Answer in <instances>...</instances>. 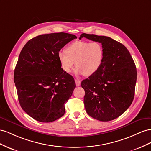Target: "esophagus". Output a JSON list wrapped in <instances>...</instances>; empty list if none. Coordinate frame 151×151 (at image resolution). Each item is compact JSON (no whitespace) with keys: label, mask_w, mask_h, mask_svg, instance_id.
<instances>
[{"label":"esophagus","mask_w":151,"mask_h":151,"mask_svg":"<svg viewBox=\"0 0 151 151\" xmlns=\"http://www.w3.org/2000/svg\"><path fill=\"white\" fill-rule=\"evenodd\" d=\"M75 83H76V85L77 86V87H79V86L81 84V81L79 80H77V79H75Z\"/></svg>","instance_id":"esophagus-1"}]
</instances>
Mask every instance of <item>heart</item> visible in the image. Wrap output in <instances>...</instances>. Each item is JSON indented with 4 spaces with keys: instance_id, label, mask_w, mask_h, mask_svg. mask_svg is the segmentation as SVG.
<instances>
[{
    "instance_id": "obj_1",
    "label": "heart",
    "mask_w": 151,
    "mask_h": 151,
    "mask_svg": "<svg viewBox=\"0 0 151 151\" xmlns=\"http://www.w3.org/2000/svg\"><path fill=\"white\" fill-rule=\"evenodd\" d=\"M104 58V50L97 42L76 41L66 51H60L58 58L64 71L70 73L75 65V74L90 76L99 69Z\"/></svg>"
}]
</instances>
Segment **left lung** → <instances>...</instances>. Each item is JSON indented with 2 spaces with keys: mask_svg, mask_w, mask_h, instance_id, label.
<instances>
[{
  "mask_svg": "<svg viewBox=\"0 0 151 151\" xmlns=\"http://www.w3.org/2000/svg\"><path fill=\"white\" fill-rule=\"evenodd\" d=\"M83 37L101 43L104 50L99 69L81 81L86 112L99 121H111L133 102L137 81L135 63L126 47L113 38L82 33L79 39Z\"/></svg>",
  "mask_w": 151,
  "mask_h": 151,
  "instance_id": "obj_1",
  "label": "left lung"
}]
</instances>
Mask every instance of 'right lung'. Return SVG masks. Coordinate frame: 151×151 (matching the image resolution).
<instances>
[{
	"mask_svg": "<svg viewBox=\"0 0 151 151\" xmlns=\"http://www.w3.org/2000/svg\"><path fill=\"white\" fill-rule=\"evenodd\" d=\"M75 38L63 32L40 35L21 51L14 73L18 100L25 113L38 122H54L65 113L64 104L76 85L62 69L58 54Z\"/></svg>",
	"mask_w": 151,
	"mask_h": 151,
	"instance_id": "1",
	"label": "right lung"
}]
</instances>
